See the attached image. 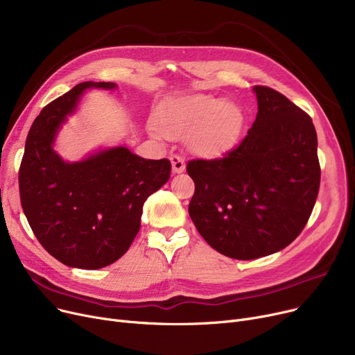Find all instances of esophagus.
<instances>
[{
	"label": "esophagus",
	"instance_id": "34e87169",
	"mask_svg": "<svg viewBox=\"0 0 355 355\" xmlns=\"http://www.w3.org/2000/svg\"><path fill=\"white\" fill-rule=\"evenodd\" d=\"M170 159H171V166H173L174 174H181L185 171V162L180 155H173Z\"/></svg>",
	"mask_w": 355,
	"mask_h": 355
}]
</instances>
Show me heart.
Here are the masks:
<instances>
[{
	"instance_id": "obj_1",
	"label": "heart",
	"mask_w": 355,
	"mask_h": 355,
	"mask_svg": "<svg viewBox=\"0 0 355 355\" xmlns=\"http://www.w3.org/2000/svg\"><path fill=\"white\" fill-rule=\"evenodd\" d=\"M243 122V110L237 103L197 93L165 105L158 114L162 130L154 125L149 130L157 138L187 137V145L194 154L220 158L236 145Z\"/></svg>"
}]
</instances>
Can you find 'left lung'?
<instances>
[{
	"mask_svg": "<svg viewBox=\"0 0 355 355\" xmlns=\"http://www.w3.org/2000/svg\"><path fill=\"white\" fill-rule=\"evenodd\" d=\"M257 115L246 138L213 161H190L189 213L218 253L250 260L285 249L315 206L321 170L312 119L282 93L254 86Z\"/></svg>",
	"mask_w": 355,
	"mask_h": 355,
	"instance_id": "1",
	"label": "left lung"
}]
</instances>
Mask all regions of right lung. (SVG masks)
Wrapping results in <instances>:
<instances>
[{"label": "right lung", "mask_w": 355, "mask_h": 355, "mask_svg": "<svg viewBox=\"0 0 355 355\" xmlns=\"http://www.w3.org/2000/svg\"><path fill=\"white\" fill-rule=\"evenodd\" d=\"M115 90L112 82H83L47 105L33 122L18 174L21 207L42 246L66 266L101 269L129 249L141 227L145 200L170 180L171 164L145 159L125 144L63 159L55 141L86 90Z\"/></svg>", "instance_id": "add662e5"}]
</instances>
